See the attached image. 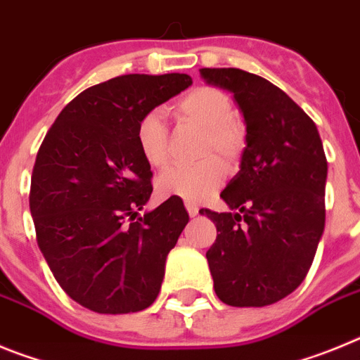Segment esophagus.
I'll return each mask as SVG.
<instances>
[{
	"instance_id": "esophagus-1",
	"label": "esophagus",
	"mask_w": 360,
	"mask_h": 360,
	"mask_svg": "<svg viewBox=\"0 0 360 360\" xmlns=\"http://www.w3.org/2000/svg\"><path fill=\"white\" fill-rule=\"evenodd\" d=\"M186 209H187V212H189L191 218H193V216L198 214V205H196V203L186 202Z\"/></svg>"
}]
</instances>
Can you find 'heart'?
Here are the masks:
<instances>
[{"label":"heart","instance_id":"obj_1","mask_svg":"<svg viewBox=\"0 0 360 360\" xmlns=\"http://www.w3.org/2000/svg\"><path fill=\"white\" fill-rule=\"evenodd\" d=\"M174 119L203 129L202 157L198 165H176L164 171L157 180L160 196H178L187 202H202L219 189L225 176L224 162L211 158L218 154L234 164L247 148V129L234 117V104L229 94L214 86H198L187 91L171 106ZM136 144L142 157L153 167H164L169 160V129L162 111L146 113L136 124Z\"/></svg>","mask_w":360,"mask_h":360}]
</instances>
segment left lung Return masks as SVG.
<instances>
[{
    "mask_svg": "<svg viewBox=\"0 0 360 360\" xmlns=\"http://www.w3.org/2000/svg\"><path fill=\"white\" fill-rule=\"evenodd\" d=\"M234 94L247 124L240 173L221 193L231 212L207 250L214 292L231 307H266L303 283L324 231L328 162L310 117L278 86L240 68H202Z\"/></svg>",
    "mask_w": 360,
    "mask_h": 360,
    "instance_id": "obj_1",
    "label": "left lung"
}]
</instances>
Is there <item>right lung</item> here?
Listing matches in <instances>:
<instances>
[{"instance_id": "1", "label": "right lung", "mask_w": 360, "mask_h": 360, "mask_svg": "<svg viewBox=\"0 0 360 360\" xmlns=\"http://www.w3.org/2000/svg\"><path fill=\"white\" fill-rule=\"evenodd\" d=\"M193 84L187 73H131L65 106L37 151L30 212L37 245L63 290L97 314L151 307L165 257L189 221L171 196L139 216L153 193L136 144L146 113Z\"/></svg>"}]
</instances>
